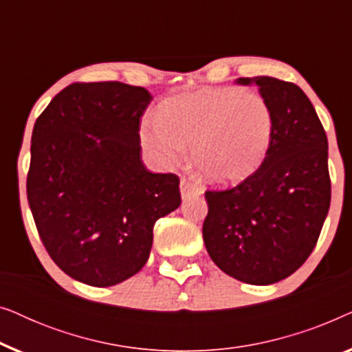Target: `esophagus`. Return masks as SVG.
Instances as JSON below:
<instances>
[{
	"label": "esophagus",
	"instance_id": "obj_1",
	"mask_svg": "<svg viewBox=\"0 0 352 352\" xmlns=\"http://www.w3.org/2000/svg\"><path fill=\"white\" fill-rule=\"evenodd\" d=\"M204 194V187L197 184V182L187 179V177H182L181 179V197L182 199H189V197L201 195Z\"/></svg>",
	"mask_w": 352,
	"mask_h": 352
}]
</instances>
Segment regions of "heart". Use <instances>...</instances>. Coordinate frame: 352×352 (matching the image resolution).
Listing matches in <instances>:
<instances>
[{"mask_svg": "<svg viewBox=\"0 0 352 352\" xmlns=\"http://www.w3.org/2000/svg\"><path fill=\"white\" fill-rule=\"evenodd\" d=\"M271 105L256 93L216 88L168 99L142 124L141 139L153 160L175 166L192 147L200 175L213 184H235L261 166L271 147Z\"/></svg>", "mask_w": 352, "mask_h": 352, "instance_id": "obj_1", "label": "heart"}]
</instances>
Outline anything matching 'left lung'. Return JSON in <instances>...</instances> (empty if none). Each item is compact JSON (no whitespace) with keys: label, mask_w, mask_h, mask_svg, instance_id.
<instances>
[{"label":"left lung","mask_w":352,"mask_h":352,"mask_svg":"<svg viewBox=\"0 0 352 352\" xmlns=\"http://www.w3.org/2000/svg\"><path fill=\"white\" fill-rule=\"evenodd\" d=\"M258 85L271 105L274 134L253 175L232 189L206 190L204 242L221 271L250 285H271L309 258L330 208L329 141L300 86L272 76Z\"/></svg>","instance_id":"8db88e82"}]
</instances>
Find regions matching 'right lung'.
Returning <instances> with one entry per match:
<instances>
[{"mask_svg":"<svg viewBox=\"0 0 352 352\" xmlns=\"http://www.w3.org/2000/svg\"><path fill=\"white\" fill-rule=\"evenodd\" d=\"M146 88L74 83L51 100L32 133L27 199L38 234L75 280L112 287L151 254L153 226L181 205L179 177L141 160Z\"/></svg>","mask_w":352,"mask_h":352,"instance_id":"obj_1","label":"right lung"}]
</instances>
